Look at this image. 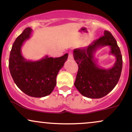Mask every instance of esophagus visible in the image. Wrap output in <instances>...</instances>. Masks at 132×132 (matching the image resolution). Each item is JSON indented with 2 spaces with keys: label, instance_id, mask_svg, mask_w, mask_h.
<instances>
[{
  "label": "esophagus",
  "instance_id": "1",
  "mask_svg": "<svg viewBox=\"0 0 132 132\" xmlns=\"http://www.w3.org/2000/svg\"><path fill=\"white\" fill-rule=\"evenodd\" d=\"M73 59V55H72V53H68V60H71Z\"/></svg>",
  "mask_w": 132,
  "mask_h": 132
}]
</instances>
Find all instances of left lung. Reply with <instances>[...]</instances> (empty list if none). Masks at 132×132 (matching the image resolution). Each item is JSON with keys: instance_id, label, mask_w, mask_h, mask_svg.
<instances>
[{"instance_id": "1", "label": "left lung", "mask_w": 132, "mask_h": 132, "mask_svg": "<svg viewBox=\"0 0 132 132\" xmlns=\"http://www.w3.org/2000/svg\"><path fill=\"white\" fill-rule=\"evenodd\" d=\"M106 46H110V53L116 57L113 67L107 70L96 64L93 55L98 49ZM73 56L79 68L75 86L82 95L90 99H99L116 87L122 72V56L116 39L109 31L105 30L102 37L86 48L74 50Z\"/></svg>"}]
</instances>
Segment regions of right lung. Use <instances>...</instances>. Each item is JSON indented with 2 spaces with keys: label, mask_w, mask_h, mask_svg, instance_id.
Segmentation results:
<instances>
[{
  "label": "right lung",
  "mask_w": 132,
  "mask_h": 132,
  "mask_svg": "<svg viewBox=\"0 0 132 132\" xmlns=\"http://www.w3.org/2000/svg\"><path fill=\"white\" fill-rule=\"evenodd\" d=\"M32 30L27 28L16 38L10 51L9 67L17 87L29 96L43 97L50 95L56 85V76L68 59V54L60 57L46 56L38 61L26 60L21 52L24 42Z\"/></svg>",
  "instance_id": "obj_1"
}]
</instances>
